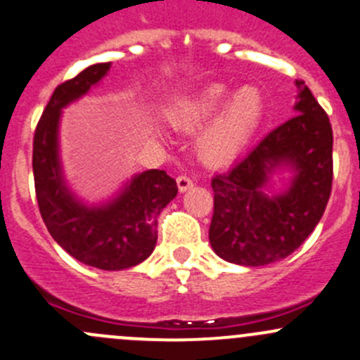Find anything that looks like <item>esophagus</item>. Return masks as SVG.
I'll list each match as a JSON object with an SVG mask.
<instances>
[{
  "label": "esophagus",
  "mask_w": 360,
  "mask_h": 360,
  "mask_svg": "<svg viewBox=\"0 0 360 360\" xmlns=\"http://www.w3.org/2000/svg\"><path fill=\"white\" fill-rule=\"evenodd\" d=\"M177 188H179L181 193L188 191L190 188H193V181L188 176H179L177 177Z\"/></svg>",
  "instance_id": "34e87169"
}]
</instances>
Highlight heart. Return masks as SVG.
Instances as JSON below:
<instances>
[{
  "label": "heart",
  "mask_w": 360,
  "mask_h": 360,
  "mask_svg": "<svg viewBox=\"0 0 360 360\" xmlns=\"http://www.w3.org/2000/svg\"><path fill=\"white\" fill-rule=\"evenodd\" d=\"M262 117L264 98L259 88L247 84L233 93L219 82L181 98L167 110L169 122L184 132L200 129L211 120L196 139V153L212 167L236 160L255 136Z\"/></svg>",
  "instance_id": "heart-1"
}]
</instances>
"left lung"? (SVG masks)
I'll return each instance as SVG.
<instances>
[{
    "label": "left lung",
    "instance_id": "8db88e82",
    "mask_svg": "<svg viewBox=\"0 0 360 360\" xmlns=\"http://www.w3.org/2000/svg\"><path fill=\"white\" fill-rule=\"evenodd\" d=\"M295 117L269 132L228 172L214 176L209 240L231 264L260 267L291 255L323 217L333 183V131L304 81ZM290 172L275 191L271 177Z\"/></svg>",
    "mask_w": 360,
    "mask_h": 360
}]
</instances>
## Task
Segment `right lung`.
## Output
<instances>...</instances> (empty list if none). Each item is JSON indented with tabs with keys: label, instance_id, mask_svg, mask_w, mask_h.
I'll use <instances>...</instances> for the list:
<instances>
[{
	"label": "right lung",
	"instance_id": "1",
	"mask_svg": "<svg viewBox=\"0 0 360 360\" xmlns=\"http://www.w3.org/2000/svg\"><path fill=\"white\" fill-rule=\"evenodd\" d=\"M112 63H94L53 91L34 132L32 170L41 217L67 253L86 266L122 271L146 260L157 245V217L177 184L165 170L134 174L110 200L86 203L67 184L60 158L63 108L100 84Z\"/></svg>",
	"mask_w": 360,
	"mask_h": 360
}]
</instances>
